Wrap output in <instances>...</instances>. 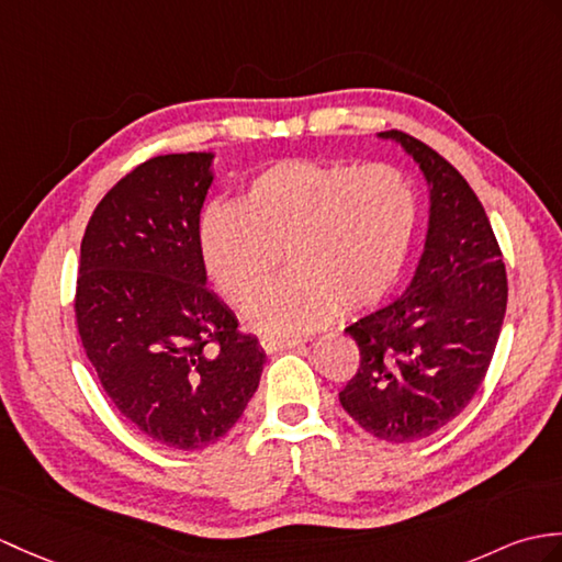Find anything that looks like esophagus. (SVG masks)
<instances>
[{
  "label": "esophagus",
  "instance_id": "esophagus-1",
  "mask_svg": "<svg viewBox=\"0 0 562 562\" xmlns=\"http://www.w3.org/2000/svg\"><path fill=\"white\" fill-rule=\"evenodd\" d=\"M304 345L302 337H260V347H263L268 355H276V351H284Z\"/></svg>",
  "mask_w": 562,
  "mask_h": 562
}]
</instances>
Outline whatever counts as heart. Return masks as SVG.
Wrapping results in <instances>:
<instances>
[{
  "label": "heart",
  "instance_id": "1",
  "mask_svg": "<svg viewBox=\"0 0 562 562\" xmlns=\"http://www.w3.org/2000/svg\"><path fill=\"white\" fill-rule=\"evenodd\" d=\"M414 179L395 165L280 160L246 179L237 205L207 203L195 222L205 276L246 308L276 272H292L251 308L268 333L318 328L378 306L395 290L419 232Z\"/></svg>",
  "mask_w": 562,
  "mask_h": 562
}]
</instances>
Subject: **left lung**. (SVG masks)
<instances>
[{
  "label": "left lung",
  "instance_id": "left-lung-1",
  "mask_svg": "<svg viewBox=\"0 0 562 562\" xmlns=\"http://www.w3.org/2000/svg\"><path fill=\"white\" fill-rule=\"evenodd\" d=\"M381 138L397 140L428 181L426 249L407 292L345 328L361 361L340 402L371 436L412 442L452 422L484 383L507 276L484 205L458 169L409 134Z\"/></svg>",
  "mask_w": 562,
  "mask_h": 562
}]
</instances>
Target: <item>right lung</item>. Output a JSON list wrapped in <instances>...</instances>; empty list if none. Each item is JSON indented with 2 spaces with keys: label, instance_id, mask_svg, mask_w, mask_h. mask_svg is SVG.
Instances as JSON below:
<instances>
[{
  "label": "right lung",
  "instance_id": "add662e5",
  "mask_svg": "<svg viewBox=\"0 0 562 562\" xmlns=\"http://www.w3.org/2000/svg\"><path fill=\"white\" fill-rule=\"evenodd\" d=\"M213 153L158 155L88 220L76 325L98 381L143 436L201 450L239 422L266 351L205 286L195 244Z\"/></svg>",
  "mask_w": 562,
  "mask_h": 562
}]
</instances>
